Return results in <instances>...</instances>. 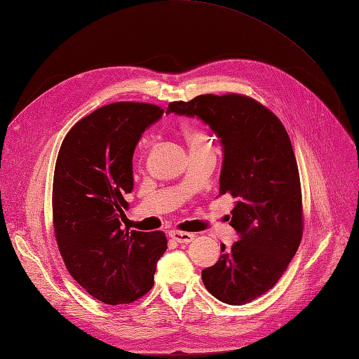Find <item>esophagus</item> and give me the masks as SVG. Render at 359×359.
Segmentation results:
<instances>
[{
    "mask_svg": "<svg viewBox=\"0 0 359 359\" xmlns=\"http://www.w3.org/2000/svg\"><path fill=\"white\" fill-rule=\"evenodd\" d=\"M169 235H170V238H173V240H175L180 244H189V243H191V240L194 238L193 233L181 232V231H170Z\"/></svg>",
    "mask_w": 359,
    "mask_h": 359,
    "instance_id": "34e87169",
    "label": "esophagus"
}]
</instances>
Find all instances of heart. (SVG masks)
<instances>
[{
  "label": "heart",
  "mask_w": 359,
  "mask_h": 359,
  "mask_svg": "<svg viewBox=\"0 0 359 359\" xmlns=\"http://www.w3.org/2000/svg\"><path fill=\"white\" fill-rule=\"evenodd\" d=\"M186 137L190 149H199V148H206V147H212L210 137L206 136L201 130L196 128H189L186 132Z\"/></svg>",
  "instance_id": "1"
}]
</instances>
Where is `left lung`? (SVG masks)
I'll list each match as a JSON object with an SVG mask.
<instances>
[{"label":"left lung","instance_id":"left-lung-1","mask_svg":"<svg viewBox=\"0 0 359 359\" xmlns=\"http://www.w3.org/2000/svg\"><path fill=\"white\" fill-rule=\"evenodd\" d=\"M168 114L198 116L223 145L220 194L236 199L231 226L240 241L202 271L212 297L243 306L283 276L302 238L298 165L286 128L264 104L241 94H202L172 102Z\"/></svg>","mask_w":359,"mask_h":359}]
</instances>
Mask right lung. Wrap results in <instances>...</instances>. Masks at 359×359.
<instances>
[{
  "label": "right lung",
  "mask_w": 359,
  "mask_h": 359,
  "mask_svg": "<svg viewBox=\"0 0 359 359\" xmlns=\"http://www.w3.org/2000/svg\"><path fill=\"white\" fill-rule=\"evenodd\" d=\"M165 109L149 103L106 104L64 137L53 172L52 212L69 273L99 301L133 302L154 285L166 235L121 229L133 190V153Z\"/></svg>",
  "instance_id": "obj_1"
}]
</instances>
